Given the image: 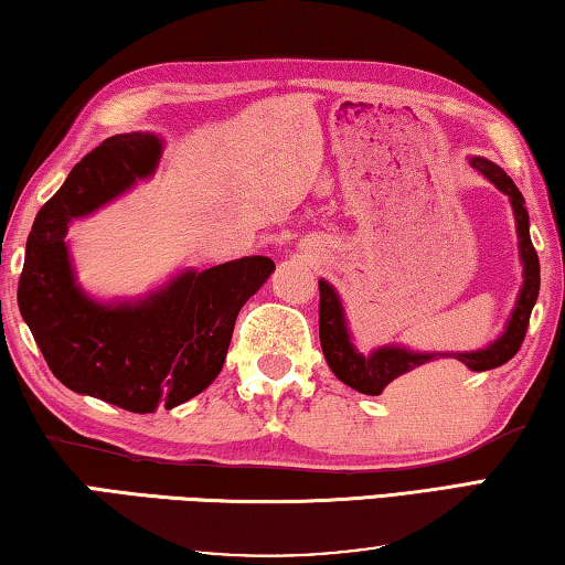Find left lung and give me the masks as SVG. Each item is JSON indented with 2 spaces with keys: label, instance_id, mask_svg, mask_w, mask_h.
<instances>
[{
  "label": "left lung",
  "instance_id": "left-lung-1",
  "mask_svg": "<svg viewBox=\"0 0 565 565\" xmlns=\"http://www.w3.org/2000/svg\"><path fill=\"white\" fill-rule=\"evenodd\" d=\"M468 160L500 193L508 195L510 209H513L518 254H521L523 264V286L518 291L508 324L488 347L472 349V352H415V349L402 344H382L372 349L370 354H362L354 347L352 331H349L342 297L327 279H319L321 352H324V360L329 370L337 374V380H342L362 395H382V390L395 387L399 399L425 402L433 397V392H437V384L443 382L445 374H450L447 366L435 364L437 360H455L472 372H486L513 360L523 344L527 321H531V311L541 291V266L539 254L531 244V221H527L525 199L505 170L492 160L480 156H470Z\"/></svg>",
  "mask_w": 565,
  "mask_h": 565
}]
</instances>
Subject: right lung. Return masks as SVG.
<instances>
[{
    "label": "right lung",
    "instance_id": "add662e5",
    "mask_svg": "<svg viewBox=\"0 0 565 565\" xmlns=\"http://www.w3.org/2000/svg\"><path fill=\"white\" fill-rule=\"evenodd\" d=\"M163 146L156 132H122L79 160L34 218L17 289L52 374L77 395L138 415L183 405L218 377L241 307L276 268L268 256H244L110 301L79 286L70 223L148 181Z\"/></svg>",
    "mask_w": 565,
    "mask_h": 565
}]
</instances>
